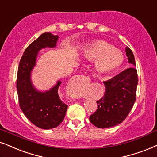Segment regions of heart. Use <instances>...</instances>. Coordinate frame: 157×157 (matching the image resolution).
<instances>
[{
  "mask_svg": "<svg viewBox=\"0 0 157 157\" xmlns=\"http://www.w3.org/2000/svg\"><path fill=\"white\" fill-rule=\"evenodd\" d=\"M82 54L87 60L96 59L94 66L98 72L102 73L117 71L124 61L122 52L102 40L86 44L83 47Z\"/></svg>",
  "mask_w": 157,
  "mask_h": 157,
  "instance_id": "1",
  "label": "heart"
}]
</instances>
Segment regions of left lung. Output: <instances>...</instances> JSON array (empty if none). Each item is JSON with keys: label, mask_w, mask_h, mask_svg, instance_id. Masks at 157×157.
<instances>
[{"label": "left lung", "mask_w": 157, "mask_h": 157, "mask_svg": "<svg viewBox=\"0 0 157 157\" xmlns=\"http://www.w3.org/2000/svg\"><path fill=\"white\" fill-rule=\"evenodd\" d=\"M128 63L135 66L132 50L126 46ZM138 73L134 67L104 82V96L97 101L98 109L90 117L92 124L99 128H109L121 124L128 116L136 100Z\"/></svg>", "instance_id": "left-lung-1"}]
</instances>
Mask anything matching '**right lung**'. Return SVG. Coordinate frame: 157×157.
Wrapping results in <instances>:
<instances>
[{
  "instance_id": "add662e5",
  "label": "right lung",
  "mask_w": 157,
  "mask_h": 157,
  "mask_svg": "<svg viewBox=\"0 0 157 157\" xmlns=\"http://www.w3.org/2000/svg\"><path fill=\"white\" fill-rule=\"evenodd\" d=\"M59 36L49 32L40 35L25 49L17 73V90L21 110L34 125L44 129L59 125L65 118L67 105L58 93L60 81L49 90L41 91L33 84L31 75L39 52L46 48H55Z\"/></svg>"
}]
</instances>
